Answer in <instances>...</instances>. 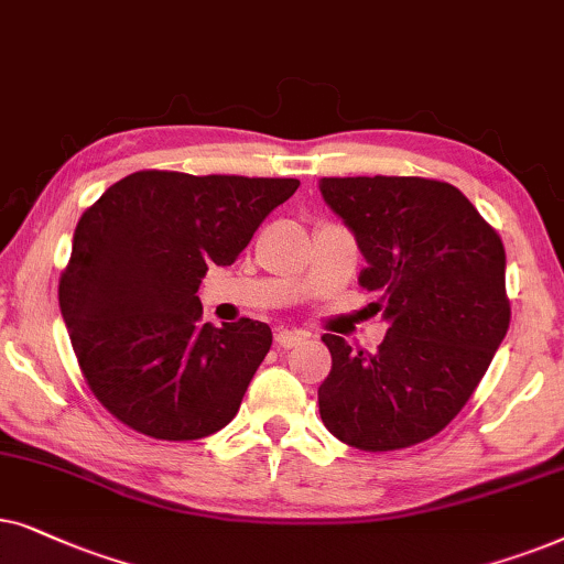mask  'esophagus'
Here are the masks:
<instances>
[{
    "label": "esophagus",
    "mask_w": 564,
    "mask_h": 564,
    "mask_svg": "<svg viewBox=\"0 0 564 564\" xmlns=\"http://www.w3.org/2000/svg\"><path fill=\"white\" fill-rule=\"evenodd\" d=\"M306 340V333H299V329H278L275 333V345L283 350L299 348Z\"/></svg>",
    "instance_id": "34e87169"
}]
</instances>
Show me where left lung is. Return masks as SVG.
Wrapping results in <instances>:
<instances>
[{
	"mask_svg": "<svg viewBox=\"0 0 564 564\" xmlns=\"http://www.w3.org/2000/svg\"><path fill=\"white\" fill-rule=\"evenodd\" d=\"M319 191L356 235L358 283L389 319L373 352L322 337V423L360 452L423 444L459 415L508 333L502 239L441 180L322 177Z\"/></svg>",
	"mask_w": 564,
	"mask_h": 564,
	"instance_id": "left-lung-1",
	"label": "left lung"
}]
</instances>
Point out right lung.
<instances>
[{"label": "right lung", "mask_w": 564, "mask_h": 564, "mask_svg": "<svg viewBox=\"0 0 564 564\" xmlns=\"http://www.w3.org/2000/svg\"><path fill=\"white\" fill-rule=\"evenodd\" d=\"M296 187L141 170L82 214L58 304L82 377L112 417L156 441H195L237 415L273 333L247 317L214 327L195 291Z\"/></svg>", "instance_id": "right-lung-1"}]
</instances>
